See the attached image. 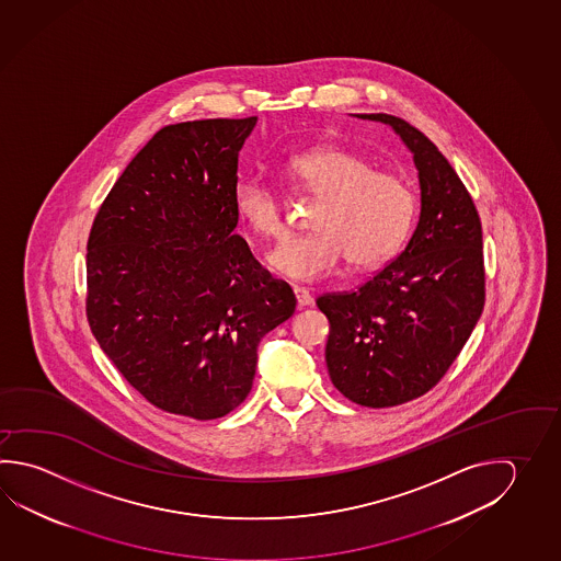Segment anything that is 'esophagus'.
Returning a JSON list of instances; mask_svg holds the SVG:
<instances>
[{"instance_id": "1", "label": "esophagus", "mask_w": 561, "mask_h": 561, "mask_svg": "<svg viewBox=\"0 0 561 561\" xmlns=\"http://www.w3.org/2000/svg\"><path fill=\"white\" fill-rule=\"evenodd\" d=\"M293 290H295L296 302H298L300 308L314 305V298H312V295H310L306 288H302V286H295Z\"/></svg>"}]
</instances>
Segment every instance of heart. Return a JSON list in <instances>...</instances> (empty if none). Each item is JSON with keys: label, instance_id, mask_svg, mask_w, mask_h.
<instances>
[{"label": "heart", "instance_id": "1", "mask_svg": "<svg viewBox=\"0 0 561 561\" xmlns=\"http://www.w3.org/2000/svg\"><path fill=\"white\" fill-rule=\"evenodd\" d=\"M285 175L296 192L318 199L317 231L290 237L273 249L268 263L295 280H317L347 259L354 268L381 265L398 253L415 215V197L398 173L376 170L364 153L327 146L286 160ZM237 219L263 239L286 233L285 197L259 178L233 185Z\"/></svg>", "mask_w": 561, "mask_h": 561}]
</instances>
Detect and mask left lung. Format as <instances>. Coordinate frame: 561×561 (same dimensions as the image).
Instances as JSON below:
<instances>
[{"label":"left lung","instance_id":"1","mask_svg":"<svg viewBox=\"0 0 561 561\" xmlns=\"http://www.w3.org/2000/svg\"><path fill=\"white\" fill-rule=\"evenodd\" d=\"M413 152L421 185L417 229L366 283L318 296L330 322L327 366L334 388L362 408H393L435 388L484 308L482 225L469 190L425 134L391 114Z\"/></svg>","mask_w":561,"mask_h":561}]
</instances>
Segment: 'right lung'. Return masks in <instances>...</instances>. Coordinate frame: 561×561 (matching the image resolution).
<instances>
[{
	"label": "right lung",
	"instance_id": "obj_1",
	"mask_svg": "<svg viewBox=\"0 0 561 561\" xmlns=\"http://www.w3.org/2000/svg\"><path fill=\"white\" fill-rule=\"evenodd\" d=\"M256 116L163 126L102 202L87 243V320L153 408L224 417L253 388L261 337L296 298L234 233L239 150Z\"/></svg>",
	"mask_w": 561,
	"mask_h": 561
}]
</instances>
